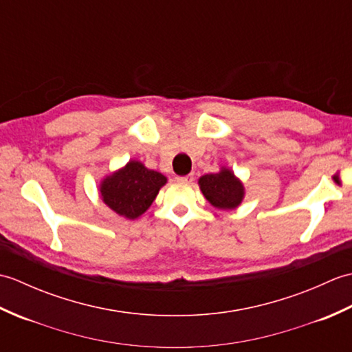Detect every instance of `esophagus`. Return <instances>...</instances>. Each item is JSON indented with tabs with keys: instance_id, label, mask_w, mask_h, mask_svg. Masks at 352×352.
<instances>
[{
	"instance_id": "34e87169",
	"label": "esophagus",
	"mask_w": 352,
	"mask_h": 352,
	"mask_svg": "<svg viewBox=\"0 0 352 352\" xmlns=\"http://www.w3.org/2000/svg\"><path fill=\"white\" fill-rule=\"evenodd\" d=\"M177 182L178 183H184V184H189L193 182V174H188V175H182V177H177Z\"/></svg>"
}]
</instances>
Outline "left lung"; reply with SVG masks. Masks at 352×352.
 Masks as SVG:
<instances>
[{
    "label": "left lung",
    "instance_id": "8db88e82",
    "mask_svg": "<svg viewBox=\"0 0 352 352\" xmlns=\"http://www.w3.org/2000/svg\"><path fill=\"white\" fill-rule=\"evenodd\" d=\"M199 188L212 206L223 210L237 207L243 198L242 183L228 169L203 175L199 178Z\"/></svg>",
    "mask_w": 352,
    "mask_h": 352
}]
</instances>
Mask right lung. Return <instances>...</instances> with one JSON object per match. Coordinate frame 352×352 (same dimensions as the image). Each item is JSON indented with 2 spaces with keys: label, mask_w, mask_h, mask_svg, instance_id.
<instances>
[{
  "label": "right lung",
  "mask_w": 352,
  "mask_h": 352,
  "mask_svg": "<svg viewBox=\"0 0 352 352\" xmlns=\"http://www.w3.org/2000/svg\"><path fill=\"white\" fill-rule=\"evenodd\" d=\"M166 177L146 169L140 162H130L124 169L107 177L101 184V197L111 210L136 219L153 204Z\"/></svg>",
  "instance_id": "1"
}]
</instances>
